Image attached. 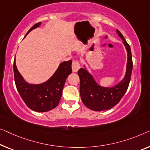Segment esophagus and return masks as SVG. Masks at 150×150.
Wrapping results in <instances>:
<instances>
[{"label":"esophagus","instance_id":"esophagus-1","mask_svg":"<svg viewBox=\"0 0 150 150\" xmlns=\"http://www.w3.org/2000/svg\"><path fill=\"white\" fill-rule=\"evenodd\" d=\"M81 67V65H80V63L78 61H75L73 62V64H72V70L73 72H77L78 70L80 69Z\"/></svg>","mask_w":150,"mask_h":150}]
</instances>
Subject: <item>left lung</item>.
<instances>
[{"label": "left lung", "mask_w": 150, "mask_h": 150, "mask_svg": "<svg viewBox=\"0 0 150 150\" xmlns=\"http://www.w3.org/2000/svg\"><path fill=\"white\" fill-rule=\"evenodd\" d=\"M118 36L123 42L127 52L126 73L120 82L112 87H104L96 81L92 75L85 68L78 71L80 79V96L85 106L94 111H102L110 109L117 105L123 97L128 88L133 69L132 55L130 46L125 40L123 35L117 30Z\"/></svg>", "instance_id": "left-lung-1"}]
</instances>
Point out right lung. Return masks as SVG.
Returning <instances> with one entry per match:
<instances>
[{"instance_id": "right-lung-1", "label": "right lung", "mask_w": 150, "mask_h": 150, "mask_svg": "<svg viewBox=\"0 0 150 150\" xmlns=\"http://www.w3.org/2000/svg\"><path fill=\"white\" fill-rule=\"evenodd\" d=\"M40 25L41 23L35 24L26 33V35ZM71 64V60L62 62L46 81L40 84H32L27 82L20 74L17 68L15 57L13 71L15 85L18 92L27 106L33 111L41 112L54 108L61 98L67 78L72 73Z\"/></svg>"}]
</instances>
